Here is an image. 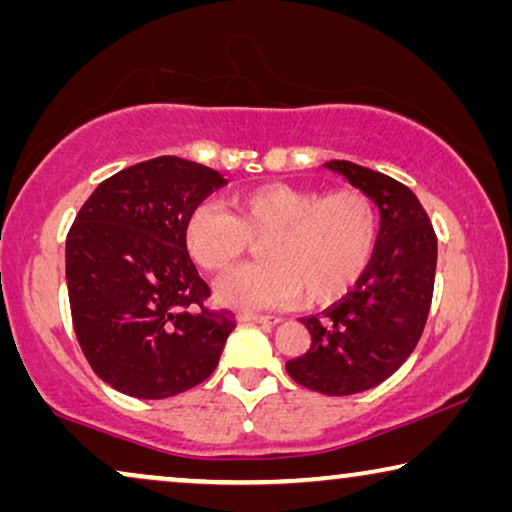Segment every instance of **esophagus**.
<instances>
[{"mask_svg":"<svg viewBox=\"0 0 512 512\" xmlns=\"http://www.w3.org/2000/svg\"><path fill=\"white\" fill-rule=\"evenodd\" d=\"M237 319L244 321V324H270V326H275L282 321L279 317H268V314H256V312H242L237 314Z\"/></svg>","mask_w":512,"mask_h":512,"instance_id":"1","label":"esophagus"}]
</instances>
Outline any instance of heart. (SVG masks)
Here are the masks:
<instances>
[{
  "instance_id": "heart-1",
  "label": "heart",
  "mask_w": 512,
  "mask_h": 512,
  "mask_svg": "<svg viewBox=\"0 0 512 512\" xmlns=\"http://www.w3.org/2000/svg\"><path fill=\"white\" fill-rule=\"evenodd\" d=\"M230 212L198 205L188 214L184 242L200 268L226 272L261 244L263 261L230 272L216 298L235 310L328 305L352 289L373 261L377 209L359 188L321 193L265 184L235 193Z\"/></svg>"
}]
</instances>
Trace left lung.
<instances>
[{
  "instance_id": "obj_1",
  "label": "left lung",
  "mask_w": 512,
  "mask_h": 512,
  "mask_svg": "<svg viewBox=\"0 0 512 512\" xmlns=\"http://www.w3.org/2000/svg\"><path fill=\"white\" fill-rule=\"evenodd\" d=\"M326 167L377 202L380 235L354 291L303 317L312 345L286 361V373L319 394L349 396L394 375L417 347L431 310L438 240L422 202L401 181L349 160Z\"/></svg>"
}]
</instances>
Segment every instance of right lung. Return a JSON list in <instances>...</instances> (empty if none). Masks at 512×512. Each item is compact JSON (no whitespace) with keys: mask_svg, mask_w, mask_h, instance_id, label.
Masks as SVG:
<instances>
[{"mask_svg":"<svg viewBox=\"0 0 512 512\" xmlns=\"http://www.w3.org/2000/svg\"><path fill=\"white\" fill-rule=\"evenodd\" d=\"M226 179L160 156L104 179L67 233V291L81 352L97 377L135 398H167L214 373L235 328L184 242V226Z\"/></svg>","mask_w":512,"mask_h":512,"instance_id":"obj_1","label":"right lung"}]
</instances>
